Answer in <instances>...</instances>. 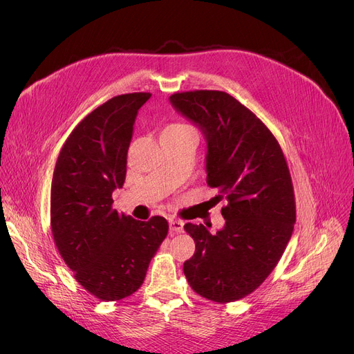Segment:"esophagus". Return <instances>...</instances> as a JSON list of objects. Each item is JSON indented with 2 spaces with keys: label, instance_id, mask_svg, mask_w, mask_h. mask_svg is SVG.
<instances>
[{
  "label": "esophagus",
  "instance_id": "34e87169",
  "mask_svg": "<svg viewBox=\"0 0 354 354\" xmlns=\"http://www.w3.org/2000/svg\"><path fill=\"white\" fill-rule=\"evenodd\" d=\"M169 232H171V235L183 232V224H182V222L176 221V219H171L169 221Z\"/></svg>",
  "mask_w": 354,
  "mask_h": 354
}]
</instances>
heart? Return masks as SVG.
I'll list each match as a JSON object with an SVG mask.
<instances>
[{
    "label": "heart",
    "instance_id": "1",
    "mask_svg": "<svg viewBox=\"0 0 354 354\" xmlns=\"http://www.w3.org/2000/svg\"><path fill=\"white\" fill-rule=\"evenodd\" d=\"M165 130H194V129H192V127H189L188 124H183V123H175V124L167 126Z\"/></svg>",
    "mask_w": 354,
    "mask_h": 354
}]
</instances>
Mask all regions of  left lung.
Segmentation results:
<instances>
[{
  "mask_svg": "<svg viewBox=\"0 0 354 354\" xmlns=\"http://www.w3.org/2000/svg\"><path fill=\"white\" fill-rule=\"evenodd\" d=\"M171 104L207 140V183L218 189L225 225L211 234L185 224L195 254L183 272L192 290L215 303L251 294L275 268L295 224L288 166L270 129L225 91L175 93Z\"/></svg>",
  "mask_w": 354,
  "mask_h": 354,
  "instance_id": "1",
  "label": "left lung"
}]
</instances>
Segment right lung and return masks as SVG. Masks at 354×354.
Wrapping results in <instances>:
<instances>
[{"label": "right lung", "mask_w": 354, "mask_h": 354, "mask_svg": "<svg viewBox=\"0 0 354 354\" xmlns=\"http://www.w3.org/2000/svg\"><path fill=\"white\" fill-rule=\"evenodd\" d=\"M151 93L111 97L74 127L51 182V231L74 278L103 301L132 295L167 235V221L147 222L111 208L126 179L133 124Z\"/></svg>", "instance_id": "add662e5"}]
</instances>
